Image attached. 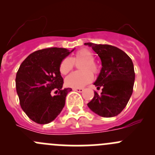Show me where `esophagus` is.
Wrapping results in <instances>:
<instances>
[{
    "instance_id": "34e87169",
    "label": "esophagus",
    "mask_w": 155,
    "mask_h": 155,
    "mask_svg": "<svg viewBox=\"0 0 155 155\" xmlns=\"http://www.w3.org/2000/svg\"><path fill=\"white\" fill-rule=\"evenodd\" d=\"M73 91H76L77 92H79V93H81V92H82L84 91L83 88H82V87H74V88H73Z\"/></svg>"
}]
</instances>
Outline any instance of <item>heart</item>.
Returning a JSON list of instances; mask_svg holds the SVG:
<instances>
[{
	"label": "heart",
	"instance_id": "heart-1",
	"mask_svg": "<svg viewBox=\"0 0 155 155\" xmlns=\"http://www.w3.org/2000/svg\"><path fill=\"white\" fill-rule=\"evenodd\" d=\"M94 56L88 48H82L75 53L72 58L66 57L61 61L59 70L61 74L66 75L70 73L75 66V63L79 64L80 71L73 72L65 79L66 85L72 87H81L91 82L93 74L99 73V67L94 61Z\"/></svg>",
	"mask_w": 155,
	"mask_h": 155
}]
</instances>
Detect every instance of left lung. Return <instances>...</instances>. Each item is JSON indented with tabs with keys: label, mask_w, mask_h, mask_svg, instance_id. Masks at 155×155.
<instances>
[{
	"label": "left lung",
	"mask_w": 155,
	"mask_h": 155,
	"mask_svg": "<svg viewBox=\"0 0 155 155\" xmlns=\"http://www.w3.org/2000/svg\"><path fill=\"white\" fill-rule=\"evenodd\" d=\"M98 54L102 69L94 82L102 88L101 94L94 91L87 107L105 118L118 115L125 108L134 90L135 72L130 58L120 48L107 44L85 43Z\"/></svg>",
	"instance_id": "left-lung-1"
}]
</instances>
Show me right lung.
Masks as SVG:
<instances>
[{"instance_id":"right-lung-1","label":"right lung","mask_w":155,"mask_h":155,"mask_svg":"<svg viewBox=\"0 0 155 155\" xmlns=\"http://www.w3.org/2000/svg\"><path fill=\"white\" fill-rule=\"evenodd\" d=\"M70 51L51 47L37 50L21 64L15 87L20 106L30 119L40 124L50 123L61 113L71 88H62L60 64Z\"/></svg>"}]
</instances>
